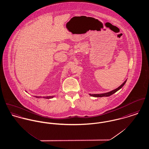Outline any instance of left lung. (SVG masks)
<instances>
[{"instance_id":"1","label":"left lung","mask_w":149,"mask_h":149,"mask_svg":"<svg viewBox=\"0 0 149 149\" xmlns=\"http://www.w3.org/2000/svg\"><path fill=\"white\" fill-rule=\"evenodd\" d=\"M127 81V80H126L119 87H118L117 88H116L115 90L111 91H110L109 93H104V94H90V95L92 96V97H109L110 95H111L112 94H114L115 93H116L117 91H118L119 89H120L126 83Z\"/></svg>"}]
</instances>
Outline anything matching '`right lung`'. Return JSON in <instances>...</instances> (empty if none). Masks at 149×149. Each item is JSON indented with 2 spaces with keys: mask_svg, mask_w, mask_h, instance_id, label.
<instances>
[{
  "mask_svg": "<svg viewBox=\"0 0 149 149\" xmlns=\"http://www.w3.org/2000/svg\"><path fill=\"white\" fill-rule=\"evenodd\" d=\"M54 97V96H50V97H44L43 98H46V99H50V98H52ZM36 98H40L39 97H36Z\"/></svg>",
  "mask_w": 149,
  "mask_h": 149,
  "instance_id": "1",
  "label": "right lung"
}]
</instances>
